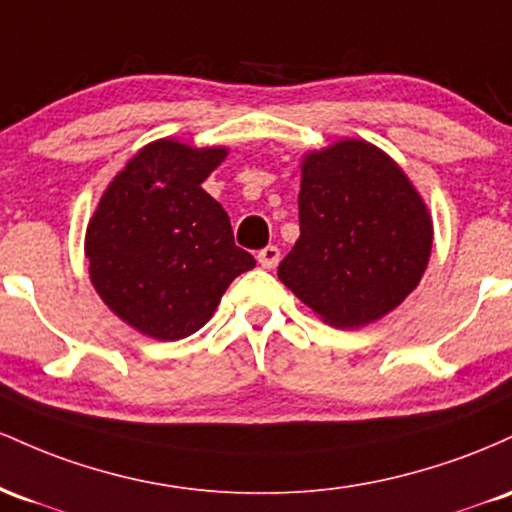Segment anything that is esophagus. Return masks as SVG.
I'll return each instance as SVG.
<instances>
[{"instance_id":"34e87169","label":"esophagus","mask_w":512,"mask_h":512,"mask_svg":"<svg viewBox=\"0 0 512 512\" xmlns=\"http://www.w3.org/2000/svg\"><path fill=\"white\" fill-rule=\"evenodd\" d=\"M258 263H261L263 268H275L278 266V261H280V249L278 246H266V249H261L258 251Z\"/></svg>"}]
</instances>
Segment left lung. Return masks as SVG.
<instances>
[{
	"label": "left lung",
	"instance_id": "obj_1",
	"mask_svg": "<svg viewBox=\"0 0 512 512\" xmlns=\"http://www.w3.org/2000/svg\"><path fill=\"white\" fill-rule=\"evenodd\" d=\"M300 239L278 278L336 329H360L421 283L433 220L409 176L365 140H338L302 162Z\"/></svg>",
	"mask_w": 512,
	"mask_h": 512
}]
</instances>
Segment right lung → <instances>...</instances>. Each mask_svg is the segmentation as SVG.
Listing matches in <instances>:
<instances>
[{"label": "right lung", "instance_id": "1", "mask_svg": "<svg viewBox=\"0 0 512 512\" xmlns=\"http://www.w3.org/2000/svg\"><path fill=\"white\" fill-rule=\"evenodd\" d=\"M225 157L227 147L149 142L89 220L91 283L116 317L145 336H191L208 324L229 283L256 266L234 244L225 208L200 188Z\"/></svg>", "mask_w": 512, "mask_h": 512}]
</instances>
